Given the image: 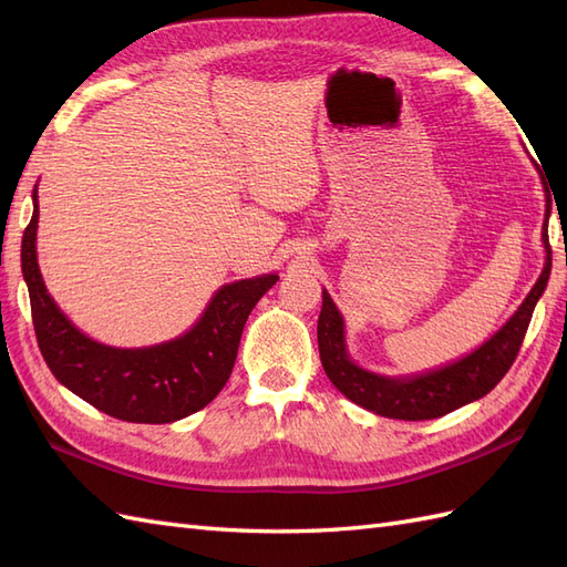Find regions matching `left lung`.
Wrapping results in <instances>:
<instances>
[{"instance_id":"1","label":"left lung","mask_w":567,"mask_h":567,"mask_svg":"<svg viewBox=\"0 0 567 567\" xmlns=\"http://www.w3.org/2000/svg\"><path fill=\"white\" fill-rule=\"evenodd\" d=\"M542 186L546 196L542 238L546 255L539 279L499 331H494L483 346H477L468 354L454 359V362L409 375H385L359 367L357 362H352V357L348 352L346 319H342L336 302L323 288L321 315L317 323L319 354L326 375H329L331 383L346 394L348 400L385 419L425 421L444 416L463 404H471L480 398H485V394L504 379L511 364L516 362V354L523 346L532 312H535V307L546 290L548 277H551V248H548L546 236L548 217H551V194H548L544 177Z\"/></svg>"}]
</instances>
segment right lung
I'll return each mask as SVG.
<instances>
[{
	"mask_svg": "<svg viewBox=\"0 0 567 567\" xmlns=\"http://www.w3.org/2000/svg\"><path fill=\"white\" fill-rule=\"evenodd\" d=\"M38 184L21 244L32 323L47 367L84 402L130 423H173L210 404L229 381L248 315L279 274L225 284L182 336L146 348H115L82 333L49 296L38 265Z\"/></svg>",
	"mask_w": 567,
	"mask_h": 567,
	"instance_id": "obj_1",
	"label": "right lung"
}]
</instances>
